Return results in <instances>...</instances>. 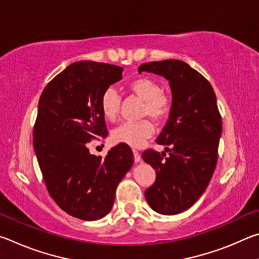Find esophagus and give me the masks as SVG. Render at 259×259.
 Here are the masks:
<instances>
[{"label": "esophagus", "instance_id": "34e87169", "mask_svg": "<svg viewBox=\"0 0 259 259\" xmlns=\"http://www.w3.org/2000/svg\"><path fill=\"white\" fill-rule=\"evenodd\" d=\"M133 152H134V159H135L136 163H137V162H140V160H142V156H140L139 152L136 151V150H134Z\"/></svg>", "mask_w": 259, "mask_h": 259}]
</instances>
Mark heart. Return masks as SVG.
<instances>
[{
    "label": "heart",
    "instance_id": "1",
    "mask_svg": "<svg viewBox=\"0 0 259 259\" xmlns=\"http://www.w3.org/2000/svg\"><path fill=\"white\" fill-rule=\"evenodd\" d=\"M130 90L144 100L143 115L156 121H163L170 115L171 98L162 93V87L154 78L143 76L130 83ZM120 95L114 88H107L100 97V109L105 119L115 120L120 109ZM154 133V125L148 120L123 122L113 130L112 137L116 143H123L133 147H140Z\"/></svg>",
    "mask_w": 259,
    "mask_h": 259
}]
</instances>
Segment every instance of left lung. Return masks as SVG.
Returning a JSON list of instances; mask_svg holds the SVG:
<instances>
[{
	"mask_svg": "<svg viewBox=\"0 0 259 259\" xmlns=\"http://www.w3.org/2000/svg\"><path fill=\"white\" fill-rule=\"evenodd\" d=\"M138 72L165 77L172 95L169 120L156 138L169 156L153 150L142 155L156 172L145 198L161 214L181 213L203 194L216 168L222 135L216 95L207 78L185 61H152L140 65Z\"/></svg>",
	"mask_w": 259,
	"mask_h": 259,
	"instance_id": "8db88e82",
	"label": "left lung"
}]
</instances>
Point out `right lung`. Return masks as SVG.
I'll return each instance as SVG.
<instances>
[{
    "label": "right lung",
    "instance_id": "add662e5",
    "mask_svg": "<svg viewBox=\"0 0 259 259\" xmlns=\"http://www.w3.org/2000/svg\"><path fill=\"white\" fill-rule=\"evenodd\" d=\"M122 72L105 63H73L48 83L38 100L33 144L48 192L65 212L83 221L111 211L116 187L134 163L125 144L105 157L88 148L90 140L107 137L100 97Z\"/></svg>",
    "mask_w": 259,
    "mask_h": 259
}]
</instances>
